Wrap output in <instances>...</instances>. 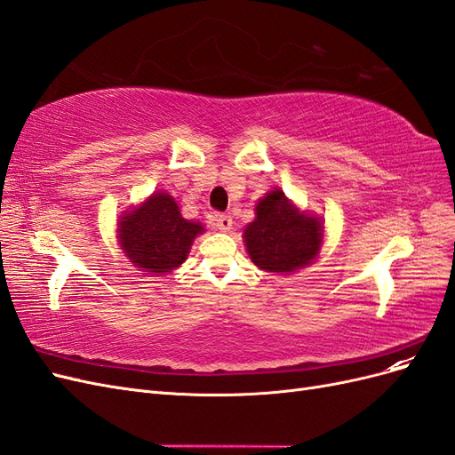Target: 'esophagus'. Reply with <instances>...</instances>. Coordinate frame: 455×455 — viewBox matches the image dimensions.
Instances as JSON below:
<instances>
[{
	"label": "esophagus",
	"instance_id": "34e87169",
	"mask_svg": "<svg viewBox=\"0 0 455 455\" xmlns=\"http://www.w3.org/2000/svg\"><path fill=\"white\" fill-rule=\"evenodd\" d=\"M214 226L220 231H229L233 226V218L229 214H216L214 216Z\"/></svg>",
	"mask_w": 455,
	"mask_h": 455
}]
</instances>
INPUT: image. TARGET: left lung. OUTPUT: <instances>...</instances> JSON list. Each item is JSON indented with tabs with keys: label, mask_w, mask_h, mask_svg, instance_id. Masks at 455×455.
Returning <instances> with one entry per match:
<instances>
[{
	"label": "left lung",
	"mask_w": 455,
	"mask_h": 455,
	"mask_svg": "<svg viewBox=\"0 0 455 455\" xmlns=\"http://www.w3.org/2000/svg\"><path fill=\"white\" fill-rule=\"evenodd\" d=\"M319 220L299 214L281 189H273L256 206V220L244 229L246 251L266 271L291 273L307 266L319 252Z\"/></svg>",
	"instance_id": "obj_1"
}]
</instances>
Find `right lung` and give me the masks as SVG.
I'll return each instance as SVG.
<instances>
[{
  "label": "right lung",
  "instance_id": "obj_1",
  "mask_svg": "<svg viewBox=\"0 0 455 455\" xmlns=\"http://www.w3.org/2000/svg\"><path fill=\"white\" fill-rule=\"evenodd\" d=\"M201 231V224L182 218L171 196L156 194L140 209L123 216L119 241L136 267L167 273L188 258L189 246Z\"/></svg>",
  "mask_w": 455,
  "mask_h": 455
}]
</instances>
